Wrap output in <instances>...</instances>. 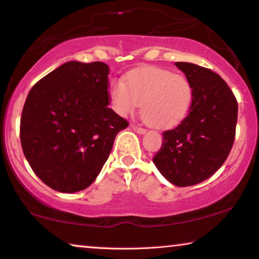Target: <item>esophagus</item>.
I'll use <instances>...</instances> for the list:
<instances>
[{
  "mask_svg": "<svg viewBox=\"0 0 259 259\" xmlns=\"http://www.w3.org/2000/svg\"><path fill=\"white\" fill-rule=\"evenodd\" d=\"M131 127H132L133 131H136V132L139 133V134L146 133V130L143 128V127H139V126H136V125H131Z\"/></svg>",
  "mask_w": 259,
  "mask_h": 259,
  "instance_id": "esophagus-1",
  "label": "esophagus"
}]
</instances>
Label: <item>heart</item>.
Here are the masks:
<instances>
[{
  "label": "heart",
  "mask_w": 259,
  "mask_h": 259,
  "mask_svg": "<svg viewBox=\"0 0 259 259\" xmlns=\"http://www.w3.org/2000/svg\"><path fill=\"white\" fill-rule=\"evenodd\" d=\"M115 81L109 90L112 108L121 116L133 114L141 105L148 125L168 128L183 121L193 102V87L182 74L162 68H145Z\"/></svg>",
  "instance_id": "b5f03b06"
}]
</instances>
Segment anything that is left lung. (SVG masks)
Wrapping results in <instances>:
<instances>
[{
    "label": "left lung",
    "mask_w": 259,
    "mask_h": 259,
    "mask_svg": "<svg viewBox=\"0 0 259 259\" xmlns=\"http://www.w3.org/2000/svg\"><path fill=\"white\" fill-rule=\"evenodd\" d=\"M193 87V102L186 118L162 133L153 162L173 185L204 182L228 158L236 136L238 105L228 83L211 69L176 62Z\"/></svg>",
    "instance_id": "1"
}]
</instances>
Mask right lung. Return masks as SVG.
<instances>
[{"mask_svg":"<svg viewBox=\"0 0 259 259\" xmlns=\"http://www.w3.org/2000/svg\"><path fill=\"white\" fill-rule=\"evenodd\" d=\"M109 67L69 61L31 87L20 123L23 154L51 189H87L128 121L108 107Z\"/></svg>","mask_w":259,"mask_h":259,"instance_id":"obj_1","label":"right lung"}]
</instances>
